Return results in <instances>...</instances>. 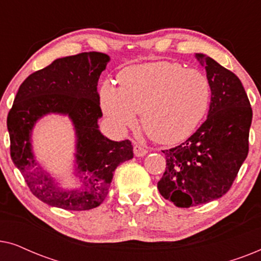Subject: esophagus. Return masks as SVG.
I'll return each mask as SVG.
<instances>
[{"instance_id": "34e87169", "label": "esophagus", "mask_w": 261, "mask_h": 261, "mask_svg": "<svg viewBox=\"0 0 261 261\" xmlns=\"http://www.w3.org/2000/svg\"><path fill=\"white\" fill-rule=\"evenodd\" d=\"M133 149H134V154L137 156H144L146 153H147V149L141 145H134Z\"/></svg>"}]
</instances>
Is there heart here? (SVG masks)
<instances>
[{
	"label": "heart",
	"mask_w": 261,
	"mask_h": 261,
	"mask_svg": "<svg viewBox=\"0 0 261 261\" xmlns=\"http://www.w3.org/2000/svg\"><path fill=\"white\" fill-rule=\"evenodd\" d=\"M120 87L107 81L99 105L116 130L134 126L141 112L146 133L160 144H177L190 137L204 117L212 84L201 70L173 62L129 66L119 73Z\"/></svg>",
	"instance_id": "heart-1"
}]
</instances>
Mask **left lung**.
Listing matches in <instances>:
<instances>
[{
    "label": "left lung",
    "mask_w": 261,
    "mask_h": 261,
    "mask_svg": "<svg viewBox=\"0 0 261 261\" xmlns=\"http://www.w3.org/2000/svg\"><path fill=\"white\" fill-rule=\"evenodd\" d=\"M212 84V102L202 126L176 147L163 151L166 170L160 195L179 208L222 197L247 158L252 108L241 81L213 58L196 55Z\"/></svg>",
    "instance_id": "8db88e82"
}]
</instances>
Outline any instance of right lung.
Returning <instances> with one entry per match:
<instances>
[{"label":"right lung","instance_id":"1","mask_svg":"<svg viewBox=\"0 0 261 261\" xmlns=\"http://www.w3.org/2000/svg\"><path fill=\"white\" fill-rule=\"evenodd\" d=\"M109 62L101 52L59 58L30 74L20 85L7 117L10 156L32 194L46 204L65 210L98 206L109 192L114 171L133 158L129 140L113 141L101 134L97 82ZM49 112L69 115L76 129V175L81 188L66 192L36 165L30 149L34 123Z\"/></svg>","mask_w":261,"mask_h":261}]
</instances>
